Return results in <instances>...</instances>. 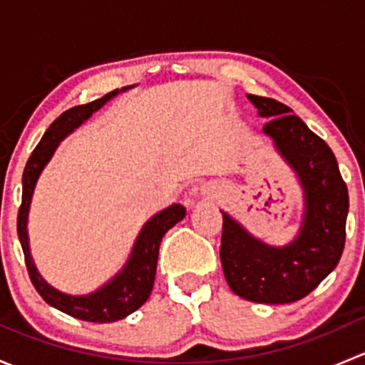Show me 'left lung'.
I'll return each instance as SVG.
<instances>
[{"label":"left lung","mask_w":365,"mask_h":365,"mask_svg":"<svg viewBox=\"0 0 365 365\" xmlns=\"http://www.w3.org/2000/svg\"><path fill=\"white\" fill-rule=\"evenodd\" d=\"M259 116L268 118L263 132L297 171L305 194V213L295 242L270 247L251 237L222 212L220 261L227 284L245 300L292 304L307 297L337 267L346 240L348 187L336 155L288 106L249 95Z\"/></svg>","instance_id":"1"}]
</instances>
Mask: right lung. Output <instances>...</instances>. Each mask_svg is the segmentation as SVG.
<instances>
[{
    "mask_svg": "<svg viewBox=\"0 0 365 365\" xmlns=\"http://www.w3.org/2000/svg\"><path fill=\"white\" fill-rule=\"evenodd\" d=\"M116 93L118 90H114L102 98L90 102V104L70 108L49 125L46 134L42 135L40 143L36 145V148L33 150L31 157L26 162L23 173V201H21L19 213H17V235H19L21 245H23L26 268H28L29 279H31L38 295L47 304L60 309L65 314L91 323H111L123 319L125 316L138 311L148 300L153 288V281H155L157 257H159L162 237L168 233V230H171L176 222H180L185 217V208L182 205L169 206V208L157 213L155 217H152L139 233L123 270L113 281H109L104 288L91 293V295L70 297L56 292L36 272L31 254H29L28 231H26L28 210L36 180H38L40 173L46 168L51 157H53L54 150L60 145L61 139L70 134L73 128L79 127L84 120H88L91 114L101 109Z\"/></svg>",
    "mask_w": 365,
    "mask_h": 365,
    "instance_id": "obj_1",
    "label": "right lung"
}]
</instances>
